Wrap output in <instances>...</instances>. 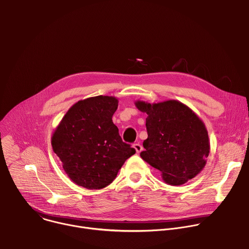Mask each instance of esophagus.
<instances>
[{
  "label": "esophagus",
  "mask_w": 249,
  "mask_h": 249,
  "mask_svg": "<svg viewBox=\"0 0 249 249\" xmlns=\"http://www.w3.org/2000/svg\"><path fill=\"white\" fill-rule=\"evenodd\" d=\"M133 148L136 150V152L139 154V153H141V151L143 150V147H142V145L141 144H139V143H136V144H134L133 145Z\"/></svg>",
  "instance_id": "1"
}]
</instances>
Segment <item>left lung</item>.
Wrapping results in <instances>:
<instances>
[{
	"instance_id": "obj_1",
	"label": "left lung",
	"mask_w": 249,
	"mask_h": 249,
	"mask_svg": "<svg viewBox=\"0 0 249 249\" xmlns=\"http://www.w3.org/2000/svg\"><path fill=\"white\" fill-rule=\"evenodd\" d=\"M146 112L148 138L141 158L161 172L170 185H181L200 173L210 153L203 121L185 104L177 100L159 103L136 101Z\"/></svg>"
}]
</instances>
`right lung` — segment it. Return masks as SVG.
<instances>
[{
	"label": "right lung",
	"mask_w": 249,
	"mask_h": 249,
	"mask_svg": "<svg viewBox=\"0 0 249 249\" xmlns=\"http://www.w3.org/2000/svg\"><path fill=\"white\" fill-rule=\"evenodd\" d=\"M118 107L114 96L80 100L65 114L51 144L69 178L88 189L109 185L136 151L122 141L112 116Z\"/></svg>",
	"instance_id": "add662e5"
}]
</instances>
